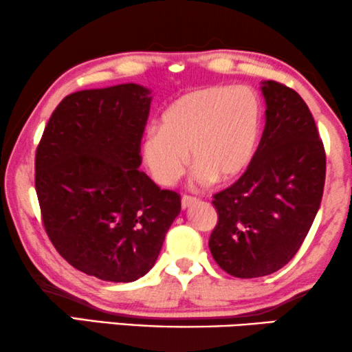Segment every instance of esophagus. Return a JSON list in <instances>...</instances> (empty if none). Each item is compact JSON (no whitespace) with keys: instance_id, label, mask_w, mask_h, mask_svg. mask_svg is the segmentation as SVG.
Returning a JSON list of instances; mask_svg holds the SVG:
<instances>
[{"instance_id":"1","label":"esophagus","mask_w":352,"mask_h":352,"mask_svg":"<svg viewBox=\"0 0 352 352\" xmlns=\"http://www.w3.org/2000/svg\"><path fill=\"white\" fill-rule=\"evenodd\" d=\"M196 197H192V196H183L182 197V209H188V207H191V206H195L196 204Z\"/></svg>"}]
</instances>
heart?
<instances>
[{"mask_svg": "<svg viewBox=\"0 0 352 352\" xmlns=\"http://www.w3.org/2000/svg\"><path fill=\"white\" fill-rule=\"evenodd\" d=\"M263 129V103L250 87L209 86L170 103L142 142L143 161L161 186L185 175L188 153L192 180L207 186L232 182L249 169Z\"/></svg>", "mask_w": 352, "mask_h": 352, "instance_id": "heart-1", "label": "heart"}]
</instances>
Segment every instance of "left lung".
Segmentation results:
<instances>
[{
  "label": "left lung",
  "mask_w": 352,
  "mask_h": 352,
  "mask_svg": "<svg viewBox=\"0 0 352 352\" xmlns=\"http://www.w3.org/2000/svg\"><path fill=\"white\" fill-rule=\"evenodd\" d=\"M266 124L249 169L214 195L219 221L209 247L228 274L276 273L303 244L322 201L325 150L308 105L294 89L263 81Z\"/></svg>",
  "instance_id": "left-lung-1"
}]
</instances>
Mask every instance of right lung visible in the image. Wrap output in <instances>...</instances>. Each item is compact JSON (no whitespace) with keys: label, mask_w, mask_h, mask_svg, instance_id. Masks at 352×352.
I'll list each match as a JSON object with an SVG mask.
<instances>
[{"label":"right lung","mask_w":352,"mask_h":352,"mask_svg":"<svg viewBox=\"0 0 352 352\" xmlns=\"http://www.w3.org/2000/svg\"><path fill=\"white\" fill-rule=\"evenodd\" d=\"M150 94L133 82L70 94L36 148L44 230L73 268L102 280L145 276L180 214V195L138 169Z\"/></svg>","instance_id":"right-lung-1"}]
</instances>
